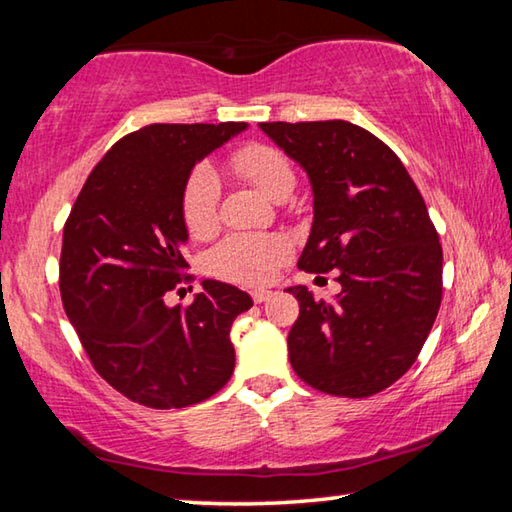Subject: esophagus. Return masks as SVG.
<instances>
[{
  "instance_id": "34e87169",
  "label": "esophagus",
  "mask_w": 512,
  "mask_h": 512,
  "mask_svg": "<svg viewBox=\"0 0 512 512\" xmlns=\"http://www.w3.org/2000/svg\"><path fill=\"white\" fill-rule=\"evenodd\" d=\"M273 298V291H266V289H255L253 291V300L257 302V305H262V302L271 300Z\"/></svg>"
}]
</instances>
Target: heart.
<instances>
[{"label": "heart", "mask_w": 512, "mask_h": 512, "mask_svg": "<svg viewBox=\"0 0 512 512\" xmlns=\"http://www.w3.org/2000/svg\"><path fill=\"white\" fill-rule=\"evenodd\" d=\"M230 169L273 201H284L296 187L287 155L268 144H248L230 155ZM183 221L192 237L212 235L219 223V183L207 167H196L183 192ZM289 257V244L275 235H232L210 255L207 268L223 280L264 284Z\"/></svg>", "instance_id": "b5f03b06"}]
</instances>
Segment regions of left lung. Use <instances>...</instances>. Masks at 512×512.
I'll list each match as a JSON object with an SVG mask.
<instances>
[{"label":"left lung","mask_w":512,"mask_h":512,"mask_svg":"<svg viewBox=\"0 0 512 512\" xmlns=\"http://www.w3.org/2000/svg\"><path fill=\"white\" fill-rule=\"evenodd\" d=\"M314 192V223L298 268L339 271L334 302L289 287L300 316L289 332L296 375L316 391L370 397L395 384L422 350L443 298V248L400 158L350 121H266Z\"/></svg>","instance_id":"8db88e82"}]
</instances>
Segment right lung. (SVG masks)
Masks as SVG:
<instances>
[{"label": "right lung", "instance_id": "add662e5", "mask_svg": "<svg viewBox=\"0 0 512 512\" xmlns=\"http://www.w3.org/2000/svg\"><path fill=\"white\" fill-rule=\"evenodd\" d=\"M246 128L144 126L103 155L69 212L60 253L65 314L94 370L137 404H198L235 370L230 327L253 298L216 280H203L185 309L169 307L164 293L192 280L183 255L189 173Z\"/></svg>", "mask_w": 512, "mask_h": 512}]
</instances>
